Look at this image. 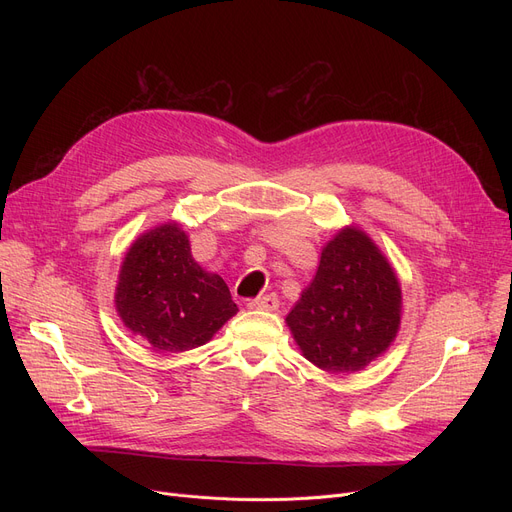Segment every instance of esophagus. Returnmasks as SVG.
<instances>
[{"instance_id":"obj_1","label":"esophagus","mask_w":512,"mask_h":512,"mask_svg":"<svg viewBox=\"0 0 512 512\" xmlns=\"http://www.w3.org/2000/svg\"><path fill=\"white\" fill-rule=\"evenodd\" d=\"M280 305L278 297L272 292V294H263V297H257V299H251L247 303L249 309H259V311H276Z\"/></svg>"}]
</instances>
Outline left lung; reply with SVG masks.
<instances>
[{
  "label": "left lung",
  "mask_w": 512,
  "mask_h": 512,
  "mask_svg": "<svg viewBox=\"0 0 512 512\" xmlns=\"http://www.w3.org/2000/svg\"><path fill=\"white\" fill-rule=\"evenodd\" d=\"M400 309L392 265L363 230L346 226L321 251L317 274L286 324L315 367L355 373L388 351Z\"/></svg>",
  "instance_id": "1"
}]
</instances>
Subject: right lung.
Returning a JSON list of instances; mask_svg holds the SVG:
<instances>
[{
	"instance_id": "1",
	"label": "right lung",
	"mask_w": 512,
	"mask_h": 512,
	"mask_svg": "<svg viewBox=\"0 0 512 512\" xmlns=\"http://www.w3.org/2000/svg\"><path fill=\"white\" fill-rule=\"evenodd\" d=\"M116 311L153 351L182 353L209 342L238 307L226 282L193 259L184 230L168 222L132 242L120 267Z\"/></svg>"
}]
</instances>
